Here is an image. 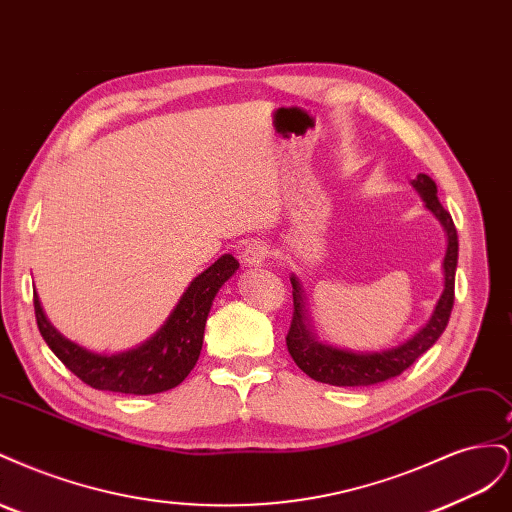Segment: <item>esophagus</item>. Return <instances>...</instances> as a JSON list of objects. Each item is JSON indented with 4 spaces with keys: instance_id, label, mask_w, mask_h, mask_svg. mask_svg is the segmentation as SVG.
Listing matches in <instances>:
<instances>
[{
    "instance_id": "obj_1",
    "label": "esophagus",
    "mask_w": 512,
    "mask_h": 512,
    "mask_svg": "<svg viewBox=\"0 0 512 512\" xmlns=\"http://www.w3.org/2000/svg\"><path fill=\"white\" fill-rule=\"evenodd\" d=\"M271 254V247L265 241H252L250 245L245 247L243 252V262L245 265H252V267H260L262 262H265Z\"/></svg>"
}]
</instances>
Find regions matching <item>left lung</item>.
<instances>
[{"label":"left lung","mask_w":512,"mask_h":512,"mask_svg":"<svg viewBox=\"0 0 512 512\" xmlns=\"http://www.w3.org/2000/svg\"><path fill=\"white\" fill-rule=\"evenodd\" d=\"M418 194L423 196L427 209L436 213V218L442 222L446 230V256H444V292L433 309L431 320L418 331L406 344H401L393 350L374 352V354H354L346 350H337L331 346L318 344L314 335L307 329L305 318V301L303 290L299 282L292 277V322L286 335V346L292 356V361L303 369L309 378H314L324 384L333 386H371L384 380H391L423 356L438 337L444 333L448 318H451V309L455 303V269H457V254H459V241H457V228L453 224L451 213H448L438 200L436 181L429 175H418L412 181Z\"/></svg>","instance_id":"1"}]
</instances>
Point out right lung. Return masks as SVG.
Instances as JSON below:
<instances>
[{
	"label": "right lung",
	"instance_id": "right-lung-1",
	"mask_svg": "<svg viewBox=\"0 0 512 512\" xmlns=\"http://www.w3.org/2000/svg\"><path fill=\"white\" fill-rule=\"evenodd\" d=\"M237 269L239 262L230 254L213 262L183 292L181 301L168 316L164 327L143 346L121 354H91L68 342L44 318L38 297H34L36 322L40 335L57 359L91 389L128 395L162 393L175 389L194 369L200 348H203L205 322L211 303L222 284Z\"/></svg>",
	"mask_w": 512,
	"mask_h": 512
}]
</instances>
